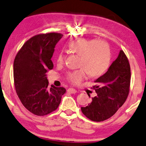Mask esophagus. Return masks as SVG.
Instances as JSON below:
<instances>
[{
    "mask_svg": "<svg viewBox=\"0 0 146 146\" xmlns=\"http://www.w3.org/2000/svg\"><path fill=\"white\" fill-rule=\"evenodd\" d=\"M68 92H69V93H70V94H76L77 92V91L76 90H74V89L69 88L68 90Z\"/></svg>",
    "mask_w": 146,
    "mask_h": 146,
    "instance_id": "1",
    "label": "esophagus"
}]
</instances>
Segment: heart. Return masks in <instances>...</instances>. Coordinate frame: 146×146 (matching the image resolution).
I'll list each match as a JSON object with an SVG mask.
<instances>
[{
    "label": "heart",
    "mask_w": 146,
    "mask_h": 146,
    "mask_svg": "<svg viewBox=\"0 0 146 146\" xmlns=\"http://www.w3.org/2000/svg\"><path fill=\"white\" fill-rule=\"evenodd\" d=\"M70 48L74 53L80 56V69L70 72L67 74V80L73 85H78L86 78L87 74L92 76H98L107 71L111 63L110 46L102 39L78 38L72 41ZM65 54L59 52L56 61L62 64Z\"/></svg>",
    "instance_id": "b5f03b06"
}]
</instances>
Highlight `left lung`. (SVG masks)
<instances>
[{
  "label": "left lung",
  "mask_w": 146,
  "mask_h": 146,
  "mask_svg": "<svg viewBox=\"0 0 146 146\" xmlns=\"http://www.w3.org/2000/svg\"><path fill=\"white\" fill-rule=\"evenodd\" d=\"M131 78L129 61L124 51L120 50L107 72L94 81L92 89L97 95L87 107H81L82 113L94 121H104L112 117L127 99Z\"/></svg>",
  "instance_id": "left-lung-1"
}]
</instances>
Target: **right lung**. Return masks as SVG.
<instances>
[{"label": "right lung", "mask_w": 146, "mask_h": 146, "mask_svg": "<svg viewBox=\"0 0 146 146\" xmlns=\"http://www.w3.org/2000/svg\"><path fill=\"white\" fill-rule=\"evenodd\" d=\"M59 33L36 35L27 40L17 53L13 62V79L17 95L27 110L44 116L55 111L66 93L64 87H49L48 70L53 68L51 58Z\"/></svg>", "instance_id": "1"}]
</instances>
